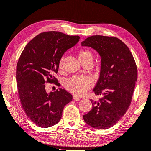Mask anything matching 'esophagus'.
<instances>
[{"instance_id":"34e87169","label":"esophagus","mask_w":151,"mask_h":151,"mask_svg":"<svg viewBox=\"0 0 151 151\" xmlns=\"http://www.w3.org/2000/svg\"><path fill=\"white\" fill-rule=\"evenodd\" d=\"M73 100H76V101H79V100H80V99H79V97H78L77 96L74 95V96H73Z\"/></svg>"}]
</instances>
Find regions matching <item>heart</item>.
Instances as JSON below:
<instances>
[{
	"label": "heart",
	"mask_w": 151,
	"mask_h": 151,
	"mask_svg": "<svg viewBox=\"0 0 151 151\" xmlns=\"http://www.w3.org/2000/svg\"><path fill=\"white\" fill-rule=\"evenodd\" d=\"M88 59H92L93 55L91 52L86 50L80 51L79 54V59L80 62L86 61ZM63 65V61L59 64V68L61 69ZM64 86L68 91L77 95H81L85 93L91 86V82L85 77H72L65 81Z\"/></svg>",
	"instance_id": "obj_1"
}]
</instances>
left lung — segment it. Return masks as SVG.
Here are the masks:
<instances>
[{
    "instance_id": "1",
    "label": "left lung",
    "mask_w": 151,
    "mask_h": 151,
    "mask_svg": "<svg viewBox=\"0 0 151 151\" xmlns=\"http://www.w3.org/2000/svg\"><path fill=\"white\" fill-rule=\"evenodd\" d=\"M81 45L92 48L101 58L100 76L93 91L103 96L99 101L90 100L92 109L83 118L93 128L106 129L128 109L137 81L136 65L128 46L117 38L92 36Z\"/></svg>"
}]
</instances>
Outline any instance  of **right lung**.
<instances>
[{"label": "right lung", "instance_id": "right-lung-1", "mask_svg": "<svg viewBox=\"0 0 151 151\" xmlns=\"http://www.w3.org/2000/svg\"><path fill=\"white\" fill-rule=\"evenodd\" d=\"M79 38L59 32L41 33L29 42L21 54L16 72L18 92L23 109L39 127L57 124L64 107L72 100V95L65 89L47 93L45 83H59L53 74L58 72L64 52Z\"/></svg>", "mask_w": 151, "mask_h": 151}]
</instances>
